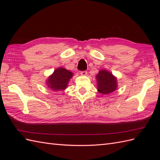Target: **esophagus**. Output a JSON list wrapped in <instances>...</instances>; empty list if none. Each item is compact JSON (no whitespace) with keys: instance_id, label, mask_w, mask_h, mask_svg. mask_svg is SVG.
<instances>
[{"instance_id":"obj_1","label":"esophagus","mask_w":160,"mask_h":160,"mask_svg":"<svg viewBox=\"0 0 160 160\" xmlns=\"http://www.w3.org/2000/svg\"><path fill=\"white\" fill-rule=\"evenodd\" d=\"M87 71H81V72H80L81 76H87Z\"/></svg>"}]
</instances>
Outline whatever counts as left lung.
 Instances as JSON below:
<instances>
[{"mask_svg":"<svg viewBox=\"0 0 160 160\" xmlns=\"http://www.w3.org/2000/svg\"><path fill=\"white\" fill-rule=\"evenodd\" d=\"M98 92L107 95L117 89V78L109 71L102 69L96 76Z\"/></svg>","mask_w":160,"mask_h":160,"instance_id":"8db88e82","label":"left lung"}]
</instances>
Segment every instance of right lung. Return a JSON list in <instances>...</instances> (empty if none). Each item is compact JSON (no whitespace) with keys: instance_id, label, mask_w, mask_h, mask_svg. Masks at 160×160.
I'll list each match as a JSON object with an SVG mask.
<instances>
[{"instance_id":"1","label":"right lung","mask_w":160,"mask_h":160,"mask_svg":"<svg viewBox=\"0 0 160 160\" xmlns=\"http://www.w3.org/2000/svg\"><path fill=\"white\" fill-rule=\"evenodd\" d=\"M73 76V73L64 69L59 67L53 71L52 75L46 81L47 87L54 91H62L68 86L69 80Z\"/></svg>"}]
</instances>
